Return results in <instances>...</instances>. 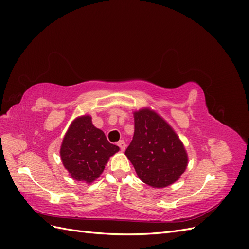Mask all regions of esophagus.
Returning <instances> with one entry per match:
<instances>
[{"label": "esophagus", "instance_id": "obj_1", "mask_svg": "<svg viewBox=\"0 0 249 249\" xmlns=\"http://www.w3.org/2000/svg\"><path fill=\"white\" fill-rule=\"evenodd\" d=\"M117 145L119 146V148H120V149L123 150V152H124V150L125 149V142H124V140H120V141H118V142H117Z\"/></svg>", "mask_w": 249, "mask_h": 249}]
</instances>
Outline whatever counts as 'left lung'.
<instances>
[{
  "mask_svg": "<svg viewBox=\"0 0 249 249\" xmlns=\"http://www.w3.org/2000/svg\"><path fill=\"white\" fill-rule=\"evenodd\" d=\"M135 132L125 150L137 176L153 188L176 183L185 172L188 155L171 125L148 107L133 112Z\"/></svg>",
  "mask_w": 249,
  "mask_h": 249,
  "instance_id": "1",
  "label": "left lung"
}]
</instances>
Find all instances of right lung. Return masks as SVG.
<instances>
[{
	"label": "right lung",
	"mask_w": 249,
	"mask_h": 249,
	"mask_svg": "<svg viewBox=\"0 0 249 249\" xmlns=\"http://www.w3.org/2000/svg\"><path fill=\"white\" fill-rule=\"evenodd\" d=\"M118 150L119 147L111 144L104 132L93 125L91 116L85 114L71 122L62 140L60 157L71 178L91 184Z\"/></svg>",
	"instance_id": "add662e5"
}]
</instances>
